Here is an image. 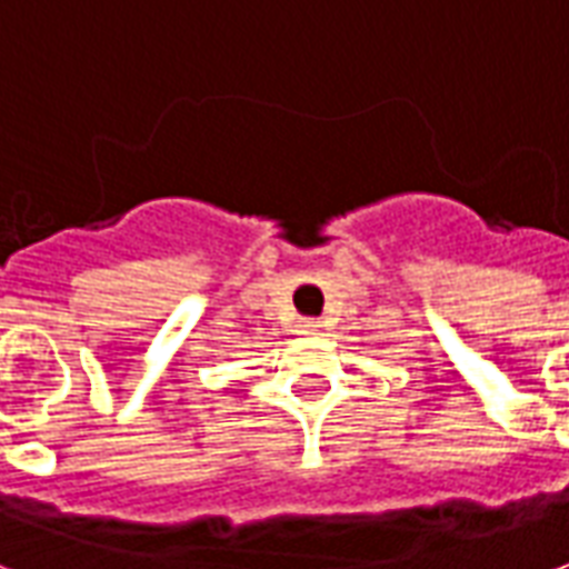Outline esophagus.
<instances>
[{"mask_svg":"<svg viewBox=\"0 0 569 569\" xmlns=\"http://www.w3.org/2000/svg\"><path fill=\"white\" fill-rule=\"evenodd\" d=\"M298 332L301 335L322 332V322L320 320H298Z\"/></svg>","mask_w":569,"mask_h":569,"instance_id":"obj_1","label":"esophagus"}]
</instances>
